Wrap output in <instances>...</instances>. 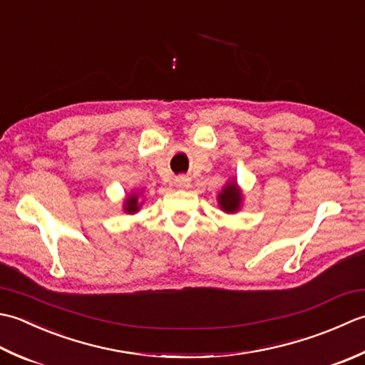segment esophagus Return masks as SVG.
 I'll return each instance as SVG.
<instances>
[{
	"label": "esophagus",
	"instance_id": "obj_1",
	"mask_svg": "<svg viewBox=\"0 0 365 365\" xmlns=\"http://www.w3.org/2000/svg\"><path fill=\"white\" fill-rule=\"evenodd\" d=\"M175 185H176V187H180V189H187L190 185V178L184 176V175L176 176L175 178Z\"/></svg>",
	"mask_w": 365,
	"mask_h": 365
}]
</instances>
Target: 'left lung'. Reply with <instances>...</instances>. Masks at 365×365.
Here are the masks:
<instances>
[{
	"label": "left lung",
	"mask_w": 365,
	"mask_h": 365,
	"mask_svg": "<svg viewBox=\"0 0 365 365\" xmlns=\"http://www.w3.org/2000/svg\"><path fill=\"white\" fill-rule=\"evenodd\" d=\"M242 190L240 185H237L236 180H228L227 184L222 187V190L219 192L217 195V205L224 212L227 214H236L237 211L241 210L242 205Z\"/></svg>",
	"instance_id": "left-lung-1"
}]
</instances>
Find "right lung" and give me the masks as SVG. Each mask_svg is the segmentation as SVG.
Returning a JSON list of instances; mask_svg holds the SVG:
<instances>
[{
	"label": "right lung",
	"mask_w": 365,
	"mask_h": 365,
	"mask_svg": "<svg viewBox=\"0 0 365 365\" xmlns=\"http://www.w3.org/2000/svg\"><path fill=\"white\" fill-rule=\"evenodd\" d=\"M140 195H141V192H138V193H135V192H132L130 195H128L125 197V200H124V205H123V210H124V212H128V214H135V212H138L140 211V206H141V202L140 203Z\"/></svg>",
	"instance_id": "1"
}]
</instances>
